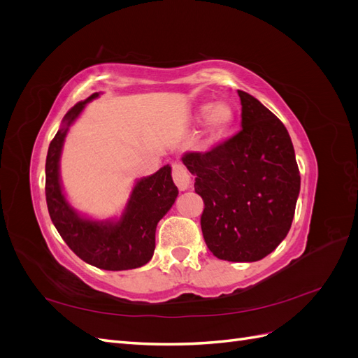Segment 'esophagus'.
Returning <instances> with one entry per match:
<instances>
[{
  "instance_id": "34e87169",
  "label": "esophagus",
  "mask_w": 358,
  "mask_h": 358,
  "mask_svg": "<svg viewBox=\"0 0 358 358\" xmlns=\"http://www.w3.org/2000/svg\"><path fill=\"white\" fill-rule=\"evenodd\" d=\"M171 176H173V180H175V183H176V187L179 188V191H187L191 188V183H192L191 175L188 173V170L180 164V162H175V164H173Z\"/></svg>"
}]
</instances>
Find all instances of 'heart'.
Masks as SVG:
<instances>
[{"instance_id": "obj_1", "label": "heart", "mask_w": 358, "mask_h": 358, "mask_svg": "<svg viewBox=\"0 0 358 358\" xmlns=\"http://www.w3.org/2000/svg\"><path fill=\"white\" fill-rule=\"evenodd\" d=\"M199 119H206V125L213 136L224 134L233 124L234 109L225 101L212 104H204L199 110Z\"/></svg>"}]
</instances>
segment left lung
<instances>
[{
  "mask_svg": "<svg viewBox=\"0 0 358 358\" xmlns=\"http://www.w3.org/2000/svg\"><path fill=\"white\" fill-rule=\"evenodd\" d=\"M242 129L208 152H185L203 199L209 251L227 262H258L285 239L294 218L300 171L285 125L248 92L237 91Z\"/></svg>",
  "mask_w": 358,
  "mask_h": 358,
  "instance_id": "left-lung-1",
  "label": "left lung"
}]
</instances>
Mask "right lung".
<instances>
[{
	"instance_id": "obj_1",
	"label": "right lung",
	"mask_w": 358,
	"mask_h": 358,
	"mask_svg": "<svg viewBox=\"0 0 358 358\" xmlns=\"http://www.w3.org/2000/svg\"><path fill=\"white\" fill-rule=\"evenodd\" d=\"M80 101L64 116V124L49 145L46 158V201L50 220L71 251L85 263L103 270H128L145 266L154 255L155 230L178 197L170 166L136 183L122 218L117 222L83 220L64 199L59 183V155L69 127L85 104Z\"/></svg>"
}]
</instances>
